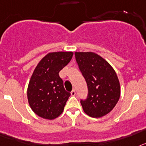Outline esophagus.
<instances>
[{"instance_id":"obj_1","label":"esophagus","mask_w":146,"mask_h":146,"mask_svg":"<svg viewBox=\"0 0 146 146\" xmlns=\"http://www.w3.org/2000/svg\"><path fill=\"white\" fill-rule=\"evenodd\" d=\"M70 94H71L72 96H76V90H73L71 91V92H70Z\"/></svg>"}]
</instances>
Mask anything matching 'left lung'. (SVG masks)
<instances>
[{
	"label": "left lung",
	"mask_w": 146,
	"mask_h": 146,
	"mask_svg": "<svg viewBox=\"0 0 146 146\" xmlns=\"http://www.w3.org/2000/svg\"><path fill=\"white\" fill-rule=\"evenodd\" d=\"M75 56L88 87L87 99L81 101L84 111L92 117H103L120 98L117 74L107 61L93 52H75Z\"/></svg>",
	"instance_id": "left-lung-1"
}]
</instances>
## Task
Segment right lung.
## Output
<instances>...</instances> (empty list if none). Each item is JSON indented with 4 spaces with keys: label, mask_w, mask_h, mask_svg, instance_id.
<instances>
[{
    "label": "right lung",
    "mask_w": 146,
    "mask_h": 146,
    "mask_svg": "<svg viewBox=\"0 0 146 146\" xmlns=\"http://www.w3.org/2000/svg\"><path fill=\"white\" fill-rule=\"evenodd\" d=\"M71 51L49 53L38 63L27 90L29 106L39 117L53 120L62 113L70 93L64 90L59 73L73 57Z\"/></svg>",
    "instance_id": "1"
}]
</instances>
